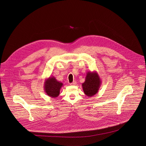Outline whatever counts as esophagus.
<instances>
[{
    "label": "esophagus",
    "mask_w": 146,
    "mask_h": 146,
    "mask_svg": "<svg viewBox=\"0 0 146 146\" xmlns=\"http://www.w3.org/2000/svg\"><path fill=\"white\" fill-rule=\"evenodd\" d=\"M77 84V82L76 81H73L72 83H71L70 85H76Z\"/></svg>",
    "instance_id": "34e87169"
}]
</instances>
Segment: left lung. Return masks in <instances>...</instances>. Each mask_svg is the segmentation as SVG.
Wrapping results in <instances>:
<instances>
[{
	"label": "left lung",
	"instance_id": "left-lung-1",
	"mask_svg": "<svg viewBox=\"0 0 146 146\" xmlns=\"http://www.w3.org/2000/svg\"><path fill=\"white\" fill-rule=\"evenodd\" d=\"M102 85V81L96 71L88 72L85 82L82 84L85 95L91 97L96 94Z\"/></svg>",
	"mask_w": 146,
	"mask_h": 146
}]
</instances>
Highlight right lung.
<instances>
[{"instance_id":"obj_1","label":"right lung","mask_w":146,"mask_h":146,"mask_svg":"<svg viewBox=\"0 0 146 146\" xmlns=\"http://www.w3.org/2000/svg\"><path fill=\"white\" fill-rule=\"evenodd\" d=\"M62 82L58 81L54 76H50L44 80V90L47 95L51 98H57L60 94Z\"/></svg>"}]
</instances>
